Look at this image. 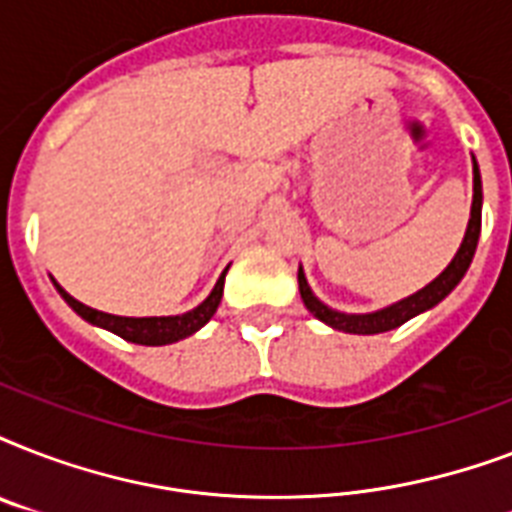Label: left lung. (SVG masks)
<instances>
[{"mask_svg":"<svg viewBox=\"0 0 512 512\" xmlns=\"http://www.w3.org/2000/svg\"><path fill=\"white\" fill-rule=\"evenodd\" d=\"M481 204H484V191H481V172H478V162L473 156V207H470V220L468 231H465V239H462L457 255L452 257V263L446 265L444 271L438 273L436 279L425 284L422 289H417L414 295L404 297L393 305H385L380 311L372 313H342L329 308L327 303H321L319 297L313 295L311 284L305 279L303 265L297 268V284H300V297H303L305 308L316 316L319 321H324L327 327L337 329V332H348V335H380V332H390V329L401 327L414 316L436 308L441 300H444L449 292H452L457 284L462 281V276L468 273L470 263H473V255H476L478 236H481Z\"/></svg>","mask_w":512,"mask_h":512,"instance_id":"obj_1","label":"left lung"}]
</instances>
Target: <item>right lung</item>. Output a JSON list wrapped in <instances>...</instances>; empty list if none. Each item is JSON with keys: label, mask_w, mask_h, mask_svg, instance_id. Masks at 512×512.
I'll return each instance as SVG.
<instances>
[{"label": "right lung", "mask_w": 512, "mask_h": 512, "mask_svg": "<svg viewBox=\"0 0 512 512\" xmlns=\"http://www.w3.org/2000/svg\"><path fill=\"white\" fill-rule=\"evenodd\" d=\"M225 273H228V268L220 273V279H217V284L207 295V300L196 305L193 311L177 313V316H140V319L138 316H114V313L95 311L90 305L74 300V297L68 295L66 289L60 287L55 279H52V284H55V289L60 292V297L74 308V313H79V316H82L87 324H92V327L108 329V332H114V335H119L127 342H135V345H170V342L185 340V337H191L193 332H199V329L215 316L217 305H220V297H223Z\"/></svg>", "instance_id": "add662e5"}]
</instances>
